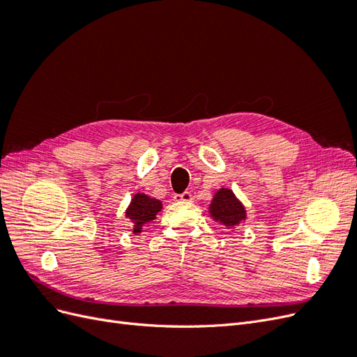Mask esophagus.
I'll return each instance as SVG.
<instances>
[{
    "label": "esophagus",
    "mask_w": 357,
    "mask_h": 357,
    "mask_svg": "<svg viewBox=\"0 0 357 357\" xmlns=\"http://www.w3.org/2000/svg\"><path fill=\"white\" fill-rule=\"evenodd\" d=\"M192 199H193V197L190 192H185V193H181V195H174L176 202H189Z\"/></svg>",
    "instance_id": "esophagus-1"
}]
</instances>
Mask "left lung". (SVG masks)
<instances>
[{
    "mask_svg": "<svg viewBox=\"0 0 357 357\" xmlns=\"http://www.w3.org/2000/svg\"><path fill=\"white\" fill-rule=\"evenodd\" d=\"M208 214L215 223L223 225L226 229L232 231L247 219V210L244 204L236 198L229 188H220L214 193L208 205Z\"/></svg>",
    "mask_w": 357,
    "mask_h": 357,
    "instance_id": "8db88e82",
    "label": "left lung"
}]
</instances>
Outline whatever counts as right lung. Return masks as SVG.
I'll return each instance as SVG.
<instances>
[{
    "label": "right lung",
    "mask_w": 357,
    "mask_h": 357,
    "mask_svg": "<svg viewBox=\"0 0 357 357\" xmlns=\"http://www.w3.org/2000/svg\"><path fill=\"white\" fill-rule=\"evenodd\" d=\"M162 210V202L156 198H150L146 193H135L125 211V218L132 222V234L138 235L143 226L153 222L158 213Z\"/></svg>",
    "instance_id": "1"
}]
</instances>
